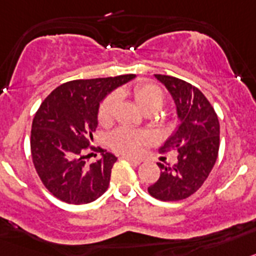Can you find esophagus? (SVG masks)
<instances>
[{
  "label": "esophagus",
  "mask_w": 256,
  "mask_h": 256,
  "mask_svg": "<svg viewBox=\"0 0 256 256\" xmlns=\"http://www.w3.org/2000/svg\"><path fill=\"white\" fill-rule=\"evenodd\" d=\"M124 158H125V160H128L131 166H134V167H138V166L142 163V160H136V158H130V156H124Z\"/></svg>",
  "instance_id": "esophagus-1"
}]
</instances>
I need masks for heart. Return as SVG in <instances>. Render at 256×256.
<instances>
[{"instance_id":"obj_1","label":"heart","mask_w":256,"mask_h":256,"mask_svg":"<svg viewBox=\"0 0 256 256\" xmlns=\"http://www.w3.org/2000/svg\"><path fill=\"white\" fill-rule=\"evenodd\" d=\"M130 93L136 104L146 114H156L166 103L164 90L154 82L136 84L132 86ZM117 102H118V94L116 92L107 94L102 100L98 108V121L102 125H107L112 121ZM146 140H148L146 134L130 128H120L110 135V145L112 148L128 156H135L139 153Z\"/></svg>"}]
</instances>
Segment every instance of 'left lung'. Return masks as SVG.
<instances>
[{
    "label": "left lung",
    "instance_id": "1",
    "mask_svg": "<svg viewBox=\"0 0 256 256\" xmlns=\"http://www.w3.org/2000/svg\"><path fill=\"white\" fill-rule=\"evenodd\" d=\"M156 78L171 93L181 124L160 148V153L177 150V163L172 167L158 163L160 176L148 192L162 202H177L196 192L208 178L220 150V121L196 86L168 75Z\"/></svg>",
    "mask_w": 256,
    "mask_h": 256
}]
</instances>
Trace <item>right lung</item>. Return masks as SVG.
I'll list each match as a JSON object with an SVG mask.
<instances>
[{
    "label": "right lung",
    "instance_id": "1",
    "mask_svg": "<svg viewBox=\"0 0 256 256\" xmlns=\"http://www.w3.org/2000/svg\"><path fill=\"white\" fill-rule=\"evenodd\" d=\"M135 75L72 80L43 100L32 125V160L50 194L68 204H86L104 194L116 156L92 146L98 126V107L107 93ZM88 150L102 158L88 166Z\"/></svg>",
    "mask_w": 256,
    "mask_h": 256
}]
</instances>
